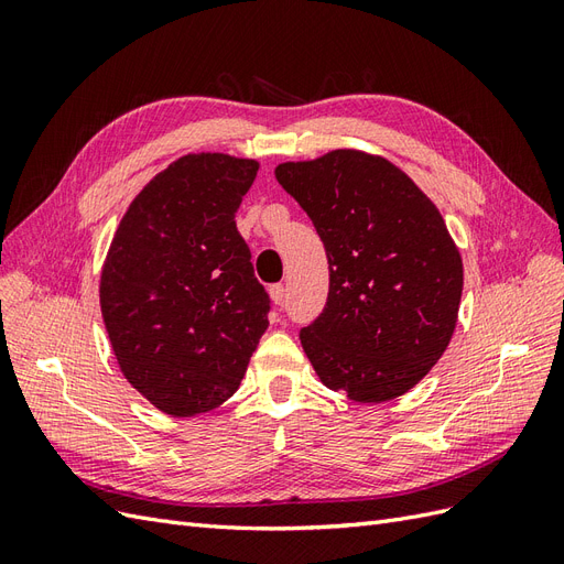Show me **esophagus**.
I'll list each match as a JSON object with an SVG mask.
<instances>
[{"instance_id": "obj_1", "label": "esophagus", "mask_w": 564, "mask_h": 564, "mask_svg": "<svg viewBox=\"0 0 564 564\" xmlns=\"http://www.w3.org/2000/svg\"><path fill=\"white\" fill-rule=\"evenodd\" d=\"M270 301L280 305L284 301V284H272L270 286Z\"/></svg>"}]
</instances>
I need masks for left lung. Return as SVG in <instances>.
<instances>
[{
  "label": "left lung",
  "instance_id": "left-lung-1",
  "mask_svg": "<svg viewBox=\"0 0 564 564\" xmlns=\"http://www.w3.org/2000/svg\"><path fill=\"white\" fill-rule=\"evenodd\" d=\"M275 178L329 261L327 305L301 329L319 381L355 402L404 395L456 327L464 263L445 218L395 164L360 150L284 162Z\"/></svg>",
  "mask_w": 564,
  "mask_h": 564
}]
</instances>
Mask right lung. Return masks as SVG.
I'll return each instance as SVG.
<instances>
[{
    "label": "right lung",
    "instance_id": "right-lung-1",
    "mask_svg": "<svg viewBox=\"0 0 564 564\" xmlns=\"http://www.w3.org/2000/svg\"><path fill=\"white\" fill-rule=\"evenodd\" d=\"M259 162L197 152L129 204L100 272V313L119 369L160 412L195 416L240 388L268 329L235 214Z\"/></svg>",
    "mask_w": 564,
    "mask_h": 564
}]
</instances>
